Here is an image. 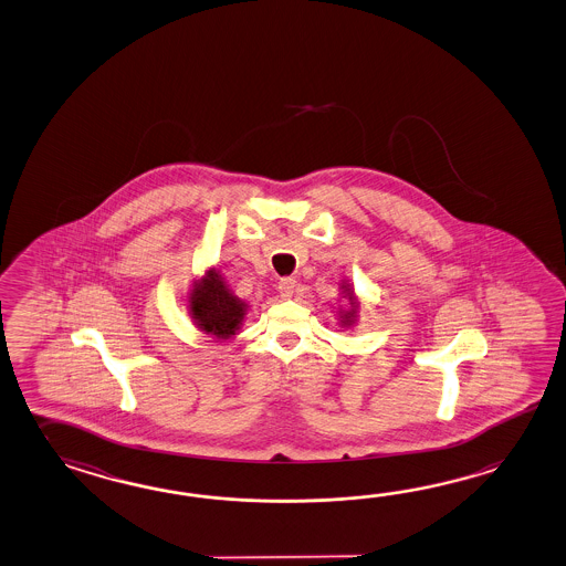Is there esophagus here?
<instances>
[{"label":"esophagus","instance_id":"1","mask_svg":"<svg viewBox=\"0 0 566 566\" xmlns=\"http://www.w3.org/2000/svg\"><path fill=\"white\" fill-rule=\"evenodd\" d=\"M294 289H296V280H292V277H284V280H280V284H277V292H280V296H282L284 301L292 298Z\"/></svg>","mask_w":566,"mask_h":566}]
</instances>
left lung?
Wrapping results in <instances>:
<instances>
[{
  "instance_id": "left-lung-1",
  "label": "left lung",
  "mask_w": 566,
  "mask_h": 566,
  "mask_svg": "<svg viewBox=\"0 0 566 566\" xmlns=\"http://www.w3.org/2000/svg\"><path fill=\"white\" fill-rule=\"evenodd\" d=\"M339 290L340 294H343V298H347V302H349V306H347V308H343V306L337 308V316H339V327L353 328L355 327V323H357V318H359V308H361V302H359V298H357L355 290H353L352 284H349L347 280H343V282H340Z\"/></svg>"
}]
</instances>
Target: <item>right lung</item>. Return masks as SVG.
I'll return each instance as SVG.
<instances>
[{
    "instance_id": "obj_1",
    "label": "right lung",
    "mask_w": 566,
    "mask_h": 566,
    "mask_svg": "<svg viewBox=\"0 0 566 566\" xmlns=\"http://www.w3.org/2000/svg\"><path fill=\"white\" fill-rule=\"evenodd\" d=\"M187 308L197 328L214 340L233 339L248 314V302L229 289L221 270L207 268L202 276L192 280L187 292Z\"/></svg>"
}]
</instances>
